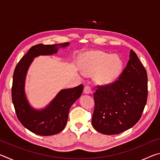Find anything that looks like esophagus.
Listing matches in <instances>:
<instances>
[{"instance_id": "esophagus-1", "label": "esophagus", "mask_w": 160, "mask_h": 160, "mask_svg": "<svg viewBox=\"0 0 160 160\" xmlns=\"http://www.w3.org/2000/svg\"><path fill=\"white\" fill-rule=\"evenodd\" d=\"M84 93L85 94H91L92 93V90L90 86H85V88H84Z\"/></svg>"}]
</instances>
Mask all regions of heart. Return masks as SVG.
Segmentation results:
<instances>
[{"label": "heart", "instance_id": "1", "mask_svg": "<svg viewBox=\"0 0 160 160\" xmlns=\"http://www.w3.org/2000/svg\"><path fill=\"white\" fill-rule=\"evenodd\" d=\"M82 73L88 76L94 75L99 85H108L113 83L120 75L123 61L117 55H110L102 51H87L80 60Z\"/></svg>", "mask_w": 160, "mask_h": 160}]
</instances>
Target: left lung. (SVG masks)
Listing matches in <instances>:
<instances>
[{
  "mask_svg": "<svg viewBox=\"0 0 160 160\" xmlns=\"http://www.w3.org/2000/svg\"><path fill=\"white\" fill-rule=\"evenodd\" d=\"M147 98V71L131 50L129 61L118 80L99 86L94 92L92 124L102 134L121 133L140 120Z\"/></svg>",
  "mask_w": 160,
  "mask_h": 160,
  "instance_id": "1",
  "label": "left lung"
}]
</instances>
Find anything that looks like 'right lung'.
Here are the masks:
<instances>
[{"label": "right lung", "mask_w": 160, "mask_h": 160, "mask_svg": "<svg viewBox=\"0 0 160 160\" xmlns=\"http://www.w3.org/2000/svg\"><path fill=\"white\" fill-rule=\"evenodd\" d=\"M69 44V42H66L52 45H35L29 48L15 67L12 87L13 105L20 123L35 134L47 136L63 131L67 123L70 107L82 92V85L61 90L47 107L41 109L32 107L26 96V75L34 58L39 56L57 53L59 48H66Z\"/></svg>", "instance_id": "obj_1"}]
</instances>
